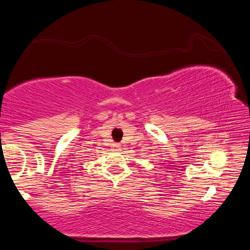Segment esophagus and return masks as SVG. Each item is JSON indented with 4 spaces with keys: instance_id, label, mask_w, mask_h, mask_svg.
<instances>
[{
    "instance_id": "1",
    "label": "esophagus",
    "mask_w": 250,
    "mask_h": 250,
    "mask_svg": "<svg viewBox=\"0 0 250 250\" xmlns=\"http://www.w3.org/2000/svg\"><path fill=\"white\" fill-rule=\"evenodd\" d=\"M113 147H115V149H119L120 145H119V143H115V145H113Z\"/></svg>"
}]
</instances>
